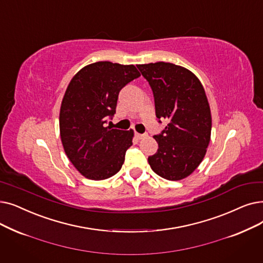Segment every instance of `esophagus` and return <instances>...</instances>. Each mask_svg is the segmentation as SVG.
Listing matches in <instances>:
<instances>
[{
  "mask_svg": "<svg viewBox=\"0 0 263 263\" xmlns=\"http://www.w3.org/2000/svg\"><path fill=\"white\" fill-rule=\"evenodd\" d=\"M135 135H136V138H138L139 140H142V139H144V138H146V136H147V134H146V133L141 134V133H138V132L135 133Z\"/></svg>",
  "mask_w": 263,
  "mask_h": 263,
  "instance_id": "obj_1",
  "label": "esophagus"
}]
</instances>
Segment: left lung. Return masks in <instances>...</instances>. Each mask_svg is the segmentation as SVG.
<instances>
[{"mask_svg":"<svg viewBox=\"0 0 263 263\" xmlns=\"http://www.w3.org/2000/svg\"><path fill=\"white\" fill-rule=\"evenodd\" d=\"M136 66L152 87L159 122L168 121L161 134L154 136L159 148L148 162L159 176L180 180L199 166L211 141L212 116L205 90L199 78L180 65Z\"/></svg>","mask_w":263,"mask_h":263,"instance_id":"obj_1","label":"left lung"}]
</instances>
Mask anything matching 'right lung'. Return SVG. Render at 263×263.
Returning <instances> with one entry per match:
<instances>
[{
  "label": "right lung",
  "instance_id": "obj_1",
  "mask_svg": "<svg viewBox=\"0 0 263 263\" xmlns=\"http://www.w3.org/2000/svg\"><path fill=\"white\" fill-rule=\"evenodd\" d=\"M140 76L133 64L100 61L83 67L68 84L60 107L61 142L86 178L106 179L121 168L134 132L105 123L116 112L119 91Z\"/></svg>",
  "mask_w": 263,
  "mask_h": 263
}]
</instances>
